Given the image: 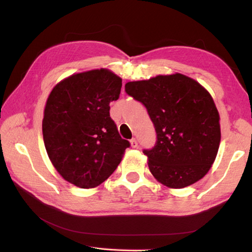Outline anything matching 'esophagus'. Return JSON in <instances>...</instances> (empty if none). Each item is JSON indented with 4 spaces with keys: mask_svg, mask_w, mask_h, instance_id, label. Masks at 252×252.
Wrapping results in <instances>:
<instances>
[{
    "mask_svg": "<svg viewBox=\"0 0 252 252\" xmlns=\"http://www.w3.org/2000/svg\"><path fill=\"white\" fill-rule=\"evenodd\" d=\"M130 144H131V147H133V149H135V147H137V141L135 139H132L130 141Z\"/></svg>",
    "mask_w": 252,
    "mask_h": 252,
    "instance_id": "esophagus-1",
    "label": "esophagus"
}]
</instances>
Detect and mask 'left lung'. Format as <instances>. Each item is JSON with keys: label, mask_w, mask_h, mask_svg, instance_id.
Here are the masks:
<instances>
[{"label": "left lung", "mask_w": 252, "mask_h": 252, "mask_svg": "<svg viewBox=\"0 0 252 252\" xmlns=\"http://www.w3.org/2000/svg\"><path fill=\"white\" fill-rule=\"evenodd\" d=\"M126 92L146 107L155 126L156 145L143 151L154 178L170 189L203 178L220 143V113L211 94L180 73L127 82Z\"/></svg>", "instance_id": "obj_1"}]
</instances>
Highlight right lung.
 I'll list each match as a JSON object with an SVG mask.
<instances>
[{
    "instance_id": "1",
    "label": "right lung",
    "mask_w": 252,
    "mask_h": 252,
    "mask_svg": "<svg viewBox=\"0 0 252 252\" xmlns=\"http://www.w3.org/2000/svg\"><path fill=\"white\" fill-rule=\"evenodd\" d=\"M122 80L108 68L75 73L52 88L42 135L49 159L64 180L82 189L102 184L120 164L129 141L109 115Z\"/></svg>"
}]
</instances>
